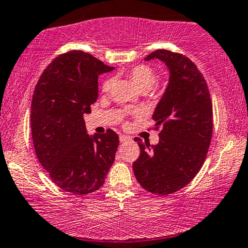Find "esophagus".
Returning a JSON list of instances; mask_svg holds the SVG:
<instances>
[{"mask_svg":"<svg viewBox=\"0 0 248 248\" xmlns=\"http://www.w3.org/2000/svg\"><path fill=\"white\" fill-rule=\"evenodd\" d=\"M120 141L122 142V143H124V142L130 141V137H127V135L122 134V135H120Z\"/></svg>","mask_w":248,"mask_h":248,"instance_id":"1","label":"esophagus"}]
</instances>
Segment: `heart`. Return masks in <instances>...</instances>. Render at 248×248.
<instances>
[{
	"label": "heart",
	"instance_id": "obj_1",
	"mask_svg": "<svg viewBox=\"0 0 248 248\" xmlns=\"http://www.w3.org/2000/svg\"><path fill=\"white\" fill-rule=\"evenodd\" d=\"M123 73L142 91L149 90L157 82V76H155V71L147 64H138V65L128 67L124 70ZM111 87H113L111 78H106L101 83V90L104 93H108Z\"/></svg>",
	"mask_w": 248,
	"mask_h": 248
}]
</instances>
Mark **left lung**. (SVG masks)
<instances>
[{
  "label": "left lung",
  "mask_w": 248,
  "mask_h": 248,
  "mask_svg": "<svg viewBox=\"0 0 248 248\" xmlns=\"http://www.w3.org/2000/svg\"><path fill=\"white\" fill-rule=\"evenodd\" d=\"M159 59L168 66L169 84L152 118L157 145L135 138L140 155L133 162L137 181L145 191L168 195L191 183L204 164L213 128L209 87L198 66L183 54L157 49L145 61Z\"/></svg>",
  "instance_id": "1"
}]
</instances>
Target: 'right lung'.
Listing matches in <instances>:
<instances>
[{
    "mask_svg": "<svg viewBox=\"0 0 248 248\" xmlns=\"http://www.w3.org/2000/svg\"><path fill=\"white\" fill-rule=\"evenodd\" d=\"M82 50L61 54L46 67L31 100V135L40 165L64 191L84 195L99 189L115 160L118 135L87 134L83 115L98 97V76L113 71Z\"/></svg>",
    "mask_w": 248,
    "mask_h": 248,
    "instance_id": "1",
    "label": "right lung"
}]
</instances>
